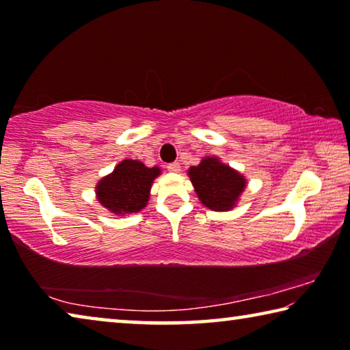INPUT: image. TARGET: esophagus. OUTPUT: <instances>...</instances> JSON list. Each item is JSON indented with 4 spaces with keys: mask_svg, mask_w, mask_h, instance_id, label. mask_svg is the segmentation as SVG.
<instances>
[{
    "mask_svg": "<svg viewBox=\"0 0 350 350\" xmlns=\"http://www.w3.org/2000/svg\"><path fill=\"white\" fill-rule=\"evenodd\" d=\"M167 170L171 171V173H179L180 171V163L179 162H173L167 165Z\"/></svg>",
    "mask_w": 350,
    "mask_h": 350,
    "instance_id": "1",
    "label": "esophagus"
}]
</instances>
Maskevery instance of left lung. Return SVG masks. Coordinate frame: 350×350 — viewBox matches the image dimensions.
<instances>
[{
    "mask_svg": "<svg viewBox=\"0 0 350 350\" xmlns=\"http://www.w3.org/2000/svg\"><path fill=\"white\" fill-rule=\"evenodd\" d=\"M188 176L200 202L215 211L233 208L245 188L244 177L216 157H205L198 167L189 168Z\"/></svg>",
    "mask_w": 350,
    "mask_h": 350,
    "instance_id": "1",
    "label": "left lung"
}]
</instances>
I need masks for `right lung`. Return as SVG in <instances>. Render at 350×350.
I'll return each instance as SVG.
<instances>
[{"mask_svg":"<svg viewBox=\"0 0 350 350\" xmlns=\"http://www.w3.org/2000/svg\"><path fill=\"white\" fill-rule=\"evenodd\" d=\"M161 174L157 167L148 168L139 161L120 162L114 173L103 177L97 185L100 204L116 215L137 213L150 199L154 177Z\"/></svg>","mask_w":350,"mask_h":350,"instance_id":"obj_1","label":"right lung"}]
</instances>
